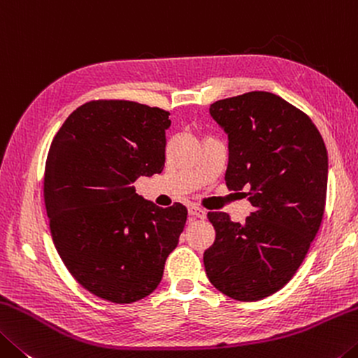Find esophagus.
<instances>
[{
  "mask_svg": "<svg viewBox=\"0 0 358 358\" xmlns=\"http://www.w3.org/2000/svg\"><path fill=\"white\" fill-rule=\"evenodd\" d=\"M189 214L192 215V217H195V219H204V217H206V210L201 209V208H198V206H190L189 208Z\"/></svg>",
  "mask_w": 358,
  "mask_h": 358,
  "instance_id": "esophagus-1",
  "label": "esophagus"
}]
</instances>
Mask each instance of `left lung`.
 <instances>
[{
  "label": "left lung",
  "mask_w": 358,
  "mask_h": 358,
  "mask_svg": "<svg viewBox=\"0 0 358 358\" xmlns=\"http://www.w3.org/2000/svg\"><path fill=\"white\" fill-rule=\"evenodd\" d=\"M228 134L230 190L249 189L243 224L208 213L215 230L204 250L208 279L238 301H259L294 278L325 213L328 155L309 117L274 93L249 92L209 109Z\"/></svg>",
  "instance_id": "1"
}]
</instances>
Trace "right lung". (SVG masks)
<instances>
[{"label":"right lung","mask_w":358,"mask_h":358,"mask_svg":"<svg viewBox=\"0 0 358 358\" xmlns=\"http://www.w3.org/2000/svg\"><path fill=\"white\" fill-rule=\"evenodd\" d=\"M169 113L127 99H93L52 139L44 203L52 241L78 282L125 304L160 284L178 245L187 208H158L134 192L139 176L165 166Z\"/></svg>","instance_id":"1"}]
</instances>
